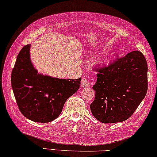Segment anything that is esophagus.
I'll return each mask as SVG.
<instances>
[{
	"mask_svg": "<svg viewBox=\"0 0 157 157\" xmlns=\"http://www.w3.org/2000/svg\"><path fill=\"white\" fill-rule=\"evenodd\" d=\"M90 86V82L88 81L87 79L86 78H83L82 80V81H81V87L82 88H88V87Z\"/></svg>",
	"mask_w": 157,
	"mask_h": 157,
	"instance_id": "1",
	"label": "esophagus"
}]
</instances>
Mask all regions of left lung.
<instances>
[{"instance_id":"obj_1","label":"left lung","mask_w":157,"mask_h":157,"mask_svg":"<svg viewBox=\"0 0 157 157\" xmlns=\"http://www.w3.org/2000/svg\"><path fill=\"white\" fill-rule=\"evenodd\" d=\"M93 86L92 114L100 122H122L129 118L148 89V65L143 53L132 51L107 67L99 69Z\"/></svg>"}]
</instances>
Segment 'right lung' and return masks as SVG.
<instances>
[{
	"instance_id": "add662e5",
	"label": "right lung",
	"mask_w": 157,
	"mask_h": 157,
	"mask_svg": "<svg viewBox=\"0 0 157 157\" xmlns=\"http://www.w3.org/2000/svg\"><path fill=\"white\" fill-rule=\"evenodd\" d=\"M31 44L17 57L11 82L20 112L28 119L48 123L56 119L64 103L79 89L81 78L60 79L38 72L30 56Z\"/></svg>"
}]
</instances>
